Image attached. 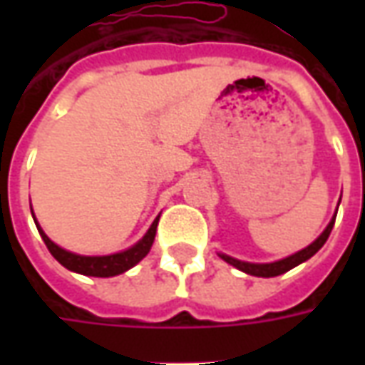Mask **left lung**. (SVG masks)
Here are the masks:
<instances>
[{"mask_svg":"<svg viewBox=\"0 0 365 365\" xmlns=\"http://www.w3.org/2000/svg\"><path fill=\"white\" fill-rule=\"evenodd\" d=\"M338 205H340V201H338ZM336 213H338V209H336ZM336 213H334V217L330 219V222L327 225V229L322 230L317 240H313V242L307 246V248H303V250L291 254V256H287V258H282V260L269 262V264H254V262L237 260V258H232V256H229V254L219 252V256H221L222 260L227 262V264H230V266H235V268L240 269V272H245V274L256 275V277H275V275H282L285 274V272H289L291 268L299 266V264L307 262L311 256H314V254L321 250L322 245H324V242H327V238H329L330 230H332V227H334Z\"/></svg>","mask_w":365,"mask_h":365,"instance_id":"8db88e82","label":"left lung"}]
</instances>
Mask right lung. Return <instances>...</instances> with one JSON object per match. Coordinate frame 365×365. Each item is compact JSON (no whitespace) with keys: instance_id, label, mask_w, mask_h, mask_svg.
Returning <instances> with one entry per match:
<instances>
[{"instance_id":"right-lung-1","label":"right lung","mask_w":365,"mask_h":365,"mask_svg":"<svg viewBox=\"0 0 365 365\" xmlns=\"http://www.w3.org/2000/svg\"><path fill=\"white\" fill-rule=\"evenodd\" d=\"M31 213H33V207H31ZM33 219H35L38 235L43 237L46 248L51 250L52 256H54L64 268L70 269V272H76V274L91 275V277H113V275L125 274L127 269L136 266L146 254L150 252L152 242H154V237H156V227H158L160 215L154 219V222L150 225V229L146 230V235H144L136 245H133L130 248H127V250H120V252L107 254V256H82V254H74L70 252V250H64L62 246L54 245L51 238L46 237V232H44V230L41 229V225L36 222L35 213H33Z\"/></svg>"}]
</instances>
